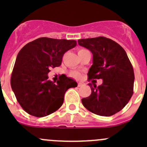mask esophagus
<instances>
[{"mask_svg": "<svg viewBox=\"0 0 147 147\" xmlns=\"http://www.w3.org/2000/svg\"><path fill=\"white\" fill-rule=\"evenodd\" d=\"M85 83L84 82H78V87H82V86H84V85H85Z\"/></svg>", "mask_w": 147, "mask_h": 147, "instance_id": "1", "label": "esophagus"}]
</instances>
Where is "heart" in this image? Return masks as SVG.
I'll return each mask as SVG.
<instances>
[{"mask_svg": "<svg viewBox=\"0 0 147 147\" xmlns=\"http://www.w3.org/2000/svg\"><path fill=\"white\" fill-rule=\"evenodd\" d=\"M84 50H86L85 49H80V50H78V53H80V52L84 51ZM69 75L73 78H80L81 76V74L79 72H78V71H71L69 72Z\"/></svg>", "mask_w": 147, "mask_h": 147, "instance_id": "obj_1", "label": "heart"}]
</instances>
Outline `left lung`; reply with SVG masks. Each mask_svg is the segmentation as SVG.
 I'll return each instance as SVG.
<instances>
[{
  "label": "left lung",
  "mask_w": 147,
  "mask_h": 147,
  "mask_svg": "<svg viewBox=\"0 0 147 147\" xmlns=\"http://www.w3.org/2000/svg\"><path fill=\"white\" fill-rule=\"evenodd\" d=\"M78 44L93 55V64L87 73L89 81L102 79V84L98 87L89 84L92 93L82 99L83 106L100 116L117 113L134 93V69L125 50L105 37L78 40Z\"/></svg>",
  "instance_id": "obj_1"
}]
</instances>
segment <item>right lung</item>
Listing matches in <instances>:
<instances>
[{"label":"right lung","mask_w":147,"mask_h":147,"mask_svg":"<svg viewBox=\"0 0 147 147\" xmlns=\"http://www.w3.org/2000/svg\"><path fill=\"white\" fill-rule=\"evenodd\" d=\"M73 40L40 38L26 44L18 54L10 79L17 101L27 113L42 117L57 111L64 102V96L78 83L61 75L55 83L48 80L50 67L62 64L63 57L73 48Z\"/></svg>","instance_id":"1"}]
</instances>
